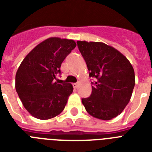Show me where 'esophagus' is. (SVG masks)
Returning a JSON list of instances; mask_svg holds the SVG:
<instances>
[{"mask_svg": "<svg viewBox=\"0 0 152 152\" xmlns=\"http://www.w3.org/2000/svg\"><path fill=\"white\" fill-rule=\"evenodd\" d=\"M72 86H73L74 88H77V87H78V83H75L72 84Z\"/></svg>", "mask_w": 152, "mask_h": 152, "instance_id": "esophagus-1", "label": "esophagus"}]
</instances>
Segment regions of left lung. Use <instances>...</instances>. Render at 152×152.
Listing matches in <instances>:
<instances>
[{"instance_id":"8db88e82","label":"left lung","mask_w":152,"mask_h":152,"mask_svg":"<svg viewBox=\"0 0 152 152\" xmlns=\"http://www.w3.org/2000/svg\"><path fill=\"white\" fill-rule=\"evenodd\" d=\"M77 46L90 77L96 78L91 95L82 99L85 109L102 120L118 116L131 98L135 85L134 68L126 56L104 43L78 40Z\"/></svg>"}]
</instances>
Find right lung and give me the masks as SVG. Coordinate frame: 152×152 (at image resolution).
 <instances>
[{"mask_svg": "<svg viewBox=\"0 0 152 152\" xmlns=\"http://www.w3.org/2000/svg\"><path fill=\"white\" fill-rule=\"evenodd\" d=\"M76 44L73 40L50 37L25 57L15 75V89L24 108L37 119L45 120L64 110L73 91L71 83H58L55 76Z\"/></svg>", "mask_w": 152, "mask_h": 152, "instance_id": "add662e5", "label": "right lung"}]
</instances>
